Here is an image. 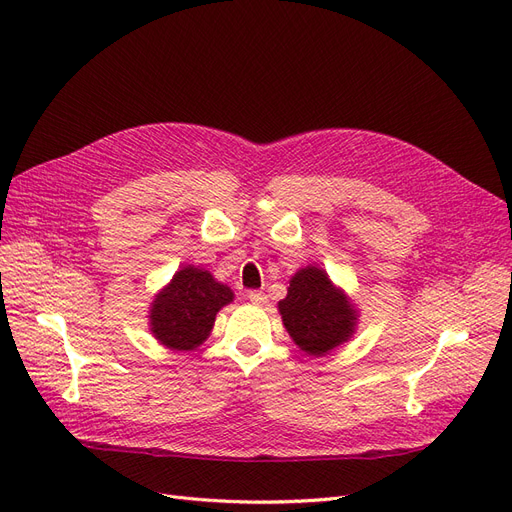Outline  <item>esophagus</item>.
<instances>
[{
	"label": "esophagus",
	"instance_id": "1",
	"mask_svg": "<svg viewBox=\"0 0 512 512\" xmlns=\"http://www.w3.org/2000/svg\"><path fill=\"white\" fill-rule=\"evenodd\" d=\"M247 299H249L253 305H265V303H267V294L261 292V290H249V292H247Z\"/></svg>",
	"mask_w": 512,
	"mask_h": 512
}]
</instances>
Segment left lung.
I'll use <instances>...</instances> for the list:
<instances>
[{
	"mask_svg": "<svg viewBox=\"0 0 512 512\" xmlns=\"http://www.w3.org/2000/svg\"><path fill=\"white\" fill-rule=\"evenodd\" d=\"M280 313L292 340L309 355H326L348 340L357 321L355 309L319 267L294 274L286 299L280 301Z\"/></svg>",
	"mask_w": 512,
	"mask_h": 512,
	"instance_id": "left-lung-1",
	"label": "left lung"
}]
</instances>
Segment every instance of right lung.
Segmentation results:
<instances>
[{"mask_svg": "<svg viewBox=\"0 0 512 512\" xmlns=\"http://www.w3.org/2000/svg\"><path fill=\"white\" fill-rule=\"evenodd\" d=\"M234 299L228 286L209 272L186 265L157 294L151 307V332L176 351H193L207 336L218 313Z\"/></svg>", "mask_w": 512, "mask_h": 512, "instance_id": "add662e5", "label": "right lung"}]
</instances>
